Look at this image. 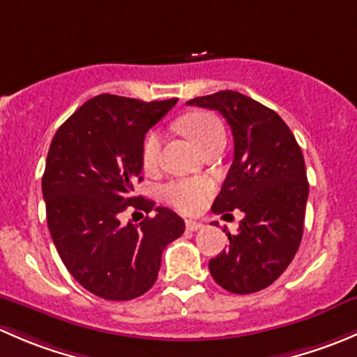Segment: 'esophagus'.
<instances>
[{
	"label": "esophagus",
	"mask_w": 357,
	"mask_h": 357,
	"mask_svg": "<svg viewBox=\"0 0 357 357\" xmlns=\"http://www.w3.org/2000/svg\"><path fill=\"white\" fill-rule=\"evenodd\" d=\"M202 228H204V225L199 221H186V229H188V231H199Z\"/></svg>",
	"instance_id": "esophagus-1"
}]
</instances>
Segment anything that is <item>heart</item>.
Segmentation results:
<instances>
[{
	"instance_id": "b5f03b06",
	"label": "heart",
	"mask_w": 357,
	"mask_h": 357,
	"mask_svg": "<svg viewBox=\"0 0 357 357\" xmlns=\"http://www.w3.org/2000/svg\"><path fill=\"white\" fill-rule=\"evenodd\" d=\"M181 129L200 150L211 143L225 139V126L211 112H193L181 119ZM162 149L160 131H150L142 146V164L146 171L158 165ZM214 193V183L208 178H181L165 183L160 188L162 200L185 214H197Z\"/></svg>"
}]
</instances>
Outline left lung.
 <instances>
[{"label":"left lung","instance_id":"obj_1","mask_svg":"<svg viewBox=\"0 0 357 357\" xmlns=\"http://www.w3.org/2000/svg\"><path fill=\"white\" fill-rule=\"evenodd\" d=\"M188 105L218 110L235 142L233 164L212 212L243 219L229 247L208 261L218 285L231 294H254L280 278L297 254L304 231L309 183L302 150L275 110L238 91L199 96Z\"/></svg>","mask_w":357,"mask_h":357}]
</instances>
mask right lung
<instances>
[{"label": "right lung", "mask_w": 357, "mask_h": 357, "mask_svg": "<svg viewBox=\"0 0 357 357\" xmlns=\"http://www.w3.org/2000/svg\"><path fill=\"white\" fill-rule=\"evenodd\" d=\"M178 98L142 102L98 95L59 128L43 174L46 221L60 259L86 290L107 301H131L157 282L162 252L185 231L167 207L132 195L142 181L145 135ZM128 206L156 211L124 227Z\"/></svg>", "instance_id": "obj_1"}]
</instances>
